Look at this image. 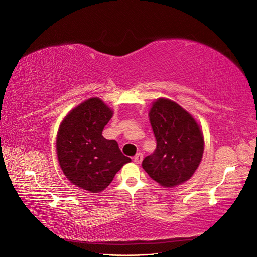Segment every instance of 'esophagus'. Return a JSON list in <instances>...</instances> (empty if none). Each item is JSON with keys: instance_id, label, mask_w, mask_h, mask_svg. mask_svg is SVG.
Masks as SVG:
<instances>
[{"instance_id": "esophagus-1", "label": "esophagus", "mask_w": 257, "mask_h": 257, "mask_svg": "<svg viewBox=\"0 0 257 257\" xmlns=\"http://www.w3.org/2000/svg\"><path fill=\"white\" fill-rule=\"evenodd\" d=\"M143 154L142 153H137L135 157H134V163L135 164H141L142 161H143Z\"/></svg>"}]
</instances>
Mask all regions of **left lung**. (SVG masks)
Wrapping results in <instances>:
<instances>
[{
  "instance_id": "8db88e82",
  "label": "left lung",
  "mask_w": 257,
  "mask_h": 257,
  "mask_svg": "<svg viewBox=\"0 0 257 257\" xmlns=\"http://www.w3.org/2000/svg\"><path fill=\"white\" fill-rule=\"evenodd\" d=\"M149 120L157 149L143 161V168L163 188L188 181L203 159V130L194 116L172 99H155Z\"/></svg>"
}]
</instances>
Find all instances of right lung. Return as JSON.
Segmentation results:
<instances>
[{"label": "right lung", "mask_w": 257, "mask_h": 257, "mask_svg": "<svg viewBox=\"0 0 257 257\" xmlns=\"http://www.w3.org/2000/svg\"><path fill=\"white\" fill-rule=\"evenodd\" d=\"M113 111L103 99L91 97L60 123L56 149L59 165L71 183L91 193L103 192L131 159L102 132Z\"/></svg>", "instance_id": "add662e5"}]
</instances>
